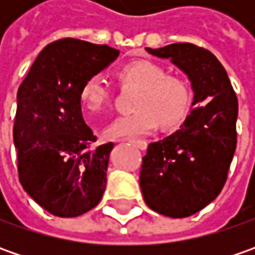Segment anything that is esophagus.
Here are the masks:
<instances>
[{
  "mask_svg": "<svg viewBox=\"0 0 255 255\" xmlns=\"http://www.w3.org/2000/svg\"><path fill=\"white\" fill-rule=\"evenodd\" d=\"M134 147H137V149H140V150H146L147 149V143L144 142V140H130Z\"/></svg>",
  "mask_w": 255,
  "mask_h": 255,
  "instance_id": "34e87169",
  "label": "esophagus"
}]
</instances>
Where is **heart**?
<instances>
[{
	"label": "heart",
	"instance_id": "b5f03b06",
	"mask_svg": "<svg viewBox=\"0 0 255 255\" xmlns=\"http://www.w3.org/2000/svg\"><path fill=\"white\" fill-rule=\"evenodd\" d=\"M123 86L139 89L133 102L136 112L118 116L106 129L105 137L125 139L146 136L160 126L163 130L177 129L191 111L193 93L189 84L170 76L160 65L134 61L118 72ZM81 103L88 112H103L112 99V89L102 75L89 76L81 88Z\"/></svg>",
	"mask_w": 255,
	"mask_h": 255
}]
</instances>
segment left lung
I'll return each mask as SVG.
<instances>
[{
	"label": "left lung",
	"mask_w": 255,
	"mask_h": 255,
	"mask_svg": "<svg viewBox=\"0 0 255 255\" xmlns=\"http://www.w3.org/2000/svg\"><path fill=\"white\" fill-rule=\"evenodd\" d=\"M146 51L180 68L194 93L180 129L150 143L140 169L146 204L183 219L210 204L227 180L237 144L239 102L226 69L210 51L189 42Z\"/></svg>",
	"instance_id": "8db88e82"
}]
</instances>
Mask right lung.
<instances>
[{
  "mask_svg": "<svg viewBox=\"0 0 255 255\" xmlns=\"http://www.w3.org/2000/svg\"><path fill=\"white\" fill-rule=\"evenodd\" d=\"M119 56L108 45L65 38L46 45L16 93L14 144L24 190L58 217L92 210L106 187L113 143L85 123L81 88Z\"/></svg>",
  "mask_w": 255,
  "mask_h": 255,
  "instance_id": "right-lung-1",
  "label": "right lung"
}]
</instances>
